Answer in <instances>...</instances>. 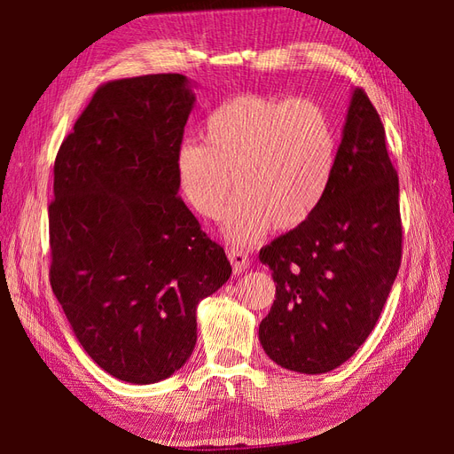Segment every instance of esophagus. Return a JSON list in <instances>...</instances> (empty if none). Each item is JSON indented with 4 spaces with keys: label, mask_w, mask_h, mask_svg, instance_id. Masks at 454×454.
<instances>
[{
    "label": "esophagus",
    "mask_w": 454,
    "mask_h": 454,
    "mask_svg": "<svg viewBox=\"0 0 454 454\" xmlns=\"http://www.w3.org/2000/svg\"><path fill=\"white\" fill-rule=\"evenodd\" d=\"M227 255H229V261H231L235 274H240L242 270L250 267V257L246 252H242L239 248H227Z\"/></svg>",
    "instance_id": "34e87169"
}]
</instances>
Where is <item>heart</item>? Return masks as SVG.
I'll return each instance as SVG.
<instances>
[{"instance_id": "obj_1", "label": "heart", "mask_w": 454, "mask_h": 454, "mask_svg": "<svg viewBox=\"0 0 454 454\" xmlns=\"http://www.w3.org/2000/svg\"><path fill=\"white\" fill-rule=\"evenodd\" d=\"M204 144L177 149L182 193L199 215L217 219L232 187L239 199L225 215L229 240L250 244L292 231L316 212L332 182L337 136L314 100L242 92L206 117Z\"/></svg>"}]
</instances>
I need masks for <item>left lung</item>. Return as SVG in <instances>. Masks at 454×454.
<instances>
[{"label":"left lung","mask_w":454,"mask_h":454,"mask_svg":"<svg viewBox=\"0 0 454 454\" xmlns=\"http://www.w3.org/2000/svg\"><path fill=\"white\" fill-rule=\"evenodd\" d=\"M402 244L400 180L377 109L356 89L324 200L259 252L277 284L259 324L269 358L307 375L347 362L387 303Z\"/></svg>","instance_id":"obj_1"}]
</instances>
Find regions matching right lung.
Wrapping results in <instances>:
<instances>
[{"instance_id":"right-lung-1","label":"right lung","mask_w":454,"mask_h":454,"mask_svg":"<svg viewBox=\"0 0 454 454\" xmlns=\"http://www.w3.org/2000/svg\"><path fill=\"white\" fill-rule=\"evenodd\" d=\"M193 102L180 74L107 81L54 160L51 287L90 358L134 384L189 360L199 301L232 270L177 195Z\"/></svg>"}]
</instances>
